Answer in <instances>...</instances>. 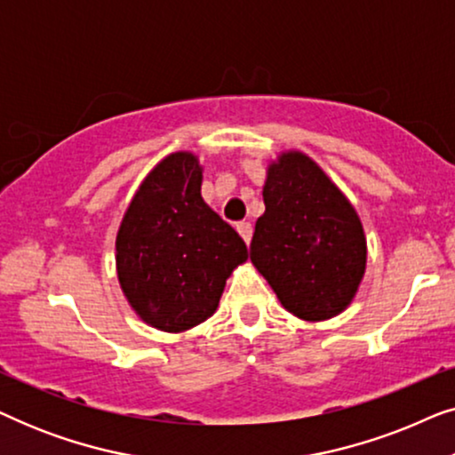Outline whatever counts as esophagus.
<instances>
[{
	"label": "esophagus",
	"instance_id": "esophagus-1",
	"mask_svg": "<svg viewBox=\"0 0 455 455\" xmlns=\"http://www.w3.org/2000/svg\"><path fill=\"white\" fill-rule=\"evenodd\" d=\"M235 229H238V234L242 235V240L246 242V244H251V238H252V226L248 221H240L238 226H235Z\"/></svg>",
	"mask_w": 455,
	"mask_h": 455
}]
</instances>
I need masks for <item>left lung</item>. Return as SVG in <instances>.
Returning a JSON list of instances; mask_svg holds the SVG:
<instances>
[{
  "mask_svg": "<svg viewBox=\"0 0 455 455\" xmlns=\"http://www.w3.org/2000/svg\"><path fill=\"white\" fill-rule=\"evenodd\" d=\"M263 201L251 260L282 307L302 321L344 313L366 271L364 229L352 203L300 151L271 161Z\"/></svg>",
  "mask_w": 455,
  "mask_h": 455,
  "instance_id": "8db88e82",
  "label": "left lung"
}]
</instances>
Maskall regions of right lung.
Masks as SVG:
<instances>
[{
  "label": "right lung",
  "mask_w": 455,
  "mask_h": 455,
  "mask_svg": "<svg viewBox=\"0 0 455 455\" xmlns=\"http://www.w3.org/2000/svg\"><path fill=\"white\" fill-rule=\"evenodd\" d=\"M195 153L167 155L147 173L116 235L117 282L147 325L182 333L220 307L228 277L246 263L238 232L201 196Z\"/></svg>",
  "instance_id": "right-lung-1"
}]
</instances>
